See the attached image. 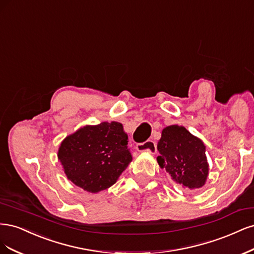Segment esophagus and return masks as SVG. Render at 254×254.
Returning <instances> with one entry per match:
<instances>
[{"mask_svg": "<svg viewBox=\"0 0 254 254\" xmlns=\"http://www.w3.org/2000/svg\"><path fill=\"white\" fill-rule=\"evenodd\" d=\"M136 149L138 152H149L154 154L156 152V143L153 140H146L142 143H137Z\"/></svg>", "mask_w": 254, "mask_h": 254, "instance_id": "1", "label": "esophagus"}]
</instances>
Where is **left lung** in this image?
I'll return each instance as SVG.
<instances>
[{"label": "left lung", "mask_w": 254, "mask_h": 254, "mask_svg": "<svg viewBox=\"0 0 254 254\" xmlns=\"http://www.w3.org/2000/svg\"><path fill=\"white\" fill-rule=\"evenodd\" d=\"M157 150L158 165L174 182L189 190L206 184L209 174L206 145L186 127L175 125L163 128Z\"/></svg>", "instance_id": "1"}]
</instances>
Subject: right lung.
I'll list each match as a JSON object with an SVG mask.
<instances>
[{"mask_svg": "<svg viewBox=\"0 0 254 254\" xmlns=\"http://www.w3.org/2000/svg\"><path fill=\"white\" fill-rule=\"evenodd\" d=\"M58 158L73 185L98 193L117 182L132 155L124 127L112 121L85 126L67 136L60 145Z\"/></svg>", "mask_w": 254, "mask_h": 254, "instance_id": "right-lung-1", "label": "right lung"}]
</instances>
